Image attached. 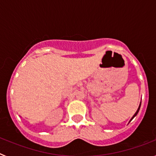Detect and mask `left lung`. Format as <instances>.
Wrapping results in <instances>:
<instances>
[{"mask_svg":"<svg viewBox=\"0 0 156 156\" xmlns=\"http://www.w3.org/2000/svg\"><path fill=\"white\" fill-rule=\"evenodd\" d=\"M140 103H141V102H140ZM140 105H139L138 108H137V112H136V113H135V114H134V115H133V117H132V119H133V117H135V116H136V115H137V113H138V112H139V109H140Z\"/></svg>","mask_w":156,"mask_h":156,"instance_id":"8db88e82","label":"left lung"}]
</instances>
